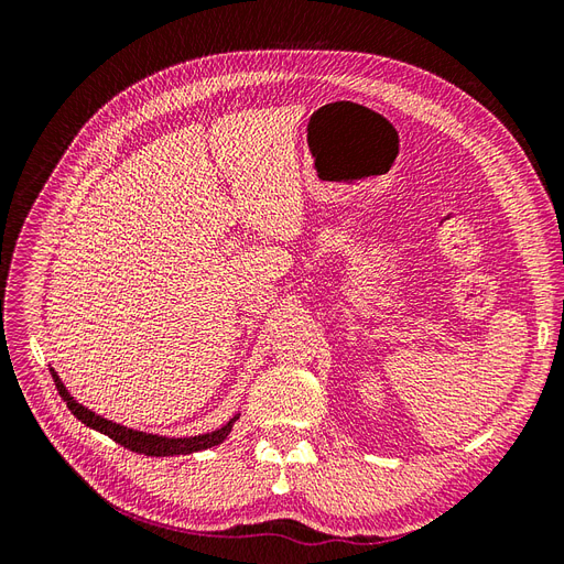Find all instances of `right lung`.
I'll list each match as a JSON object with an SVG mask.
<instances>
[{"label":"right lung","mask_w":564,"mask_h":564,"mask_svg":"<svg viewBox=\"0 0 564 564\" xmlns=\"http://www.w3.org/2000/svg\"><path fill=\"white\" fill-rule=\"evenodd\" d=\"M51 377H54V383L58 388V395L65 400L67 409L84 423L89 425V429L98 431L108 435L110 440H115L117 445H122L135 454H145V456H178V454H193V452H202V449H209V447H216L224 442L230 431H232V423L240 419V414L232 416L224 429H218L214 433H204V435H195V437H162V435H152V433H143V431H133V429H127V425H119V423H112L104 416L94 414L91 409H87L84 404H79L70 392L65 390L63 381L58 379V373L51 369Z\"/></svg>","instance_id":"right-lung-1"}]
</instances>
